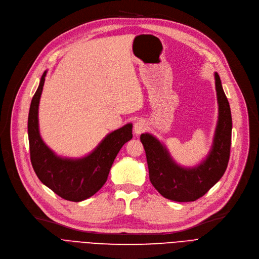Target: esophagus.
I'll return each instance as SVG.
<instances>
[{"mask_svg":"<svg viewBox=\"0 0 259 259\" xmlns=\"http://www.w3.org/2000/svg\"><path fill=\"white\" fill-rule=\"evenodd\" d=\"M147 128V125L144 119H139L135 121V124L133 126V131L135 134H141L142 132H144Z\"/></svg>","mask_w":259,"mask_h":259,"instance_id":"1","label":"esophagus"}]
</instances>
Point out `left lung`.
Masks as SVG:
<instances>
[{"label": "left lung", "instance_id": "obj_1", "mask_svg": "<svg viewBox=\"0 0 259 259\" xmlns=\"http://www.w3.org/2000/svg\"><path fill=\"white\" fill-rule=\"evenodd\" d=\"M215 87L219 102V121L211 151L200 165L194 168H183L175 164L165 146L151 134L141 135L150 182L168 199L180 202L198 199L223 178L227 169L232 135V116L222 80L216 72Z\"/></svg>", "mask_w": 259, "mask_h": 259}]
</instances>
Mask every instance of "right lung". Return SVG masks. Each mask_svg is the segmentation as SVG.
Listing matches in <instances>:
<instances>
[{
  "label": "right lung",
  "instance_id": "add662e5",
  "mask_svg": "<svg viewBox=\"0 0 259 259\" xmlns=\"http://www.w3.org/2000/svg\"><path fill=\"white\" fill-rule=\"evenodd\" d=\"M46 71L39 80L28 115V139L33 170L45 186L70 201H81L97 193L107 181L120 148L132 139V124L111 133L87 156L78 159L62 158L45 145L38 131V103Z\"/></svg>",
  "mask_w": 259,
  "mask_h": 259
}]
</instances>
